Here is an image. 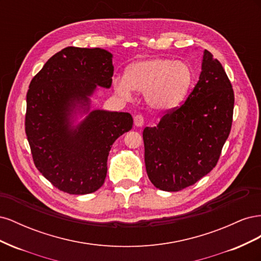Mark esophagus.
<instances>
[{
  "mask_svg": "<svg viewBox=\"0 0 261 261\" xmlns=\"http://www.w3.org/2000/svg\"><path fill=\"white\" fill-rule=\"evenodd\" d=\"M145 123L144 121V116L141 114H136L134 116V124H135L137 127H140V126H143Z\"/></svg>",
  "mask_w": 261,
  "mask_h": 261,
  "instance_id": "34e87169",
  "label": "esophagus"
}]
</instances>
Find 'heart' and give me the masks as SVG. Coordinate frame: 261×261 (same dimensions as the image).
<instances>
[{"instance_id":"heart-1","label":"heart","mask_w":261,"mask_h":261,"mask_svg":"<svg viewBox=\"0 0 261 261\" xmlns=\"http://www.w3.org/2000/svg\"><path fill=\"white\" fill-rule=\"evenodd\" d=\"M194 80V70L187 63L155 58L134 63L125 77L115 78L113 85L121 96L128 97L133 90L141 91L150 108L168 110L186 98Z\"/></svg>"}]
</instances>
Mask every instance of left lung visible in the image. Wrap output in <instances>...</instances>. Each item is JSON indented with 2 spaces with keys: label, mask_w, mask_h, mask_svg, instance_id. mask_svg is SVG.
I'll return each instance as SVG.
<instances>
[{
  "label": "left lung",
  "mask_w": 261,
  "mask_h": 261,
  "mask_svg": "<svg viewBox=\"0 0 261 261\" xmlns=\"http://www.w3.org/2000/svg\"><path fill=\"white\" fill-rule=\"evenodd\" d=\"M187 99L143 133L149 179L161 191L194 185L216 167L233 122L234 91L221 63L204 50Z\"/></svg>",
  "instance_id": "8db88e82"
}]
</instances>
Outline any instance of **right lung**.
Instances as JSON below:
<instances>
[{"instance_id":"obj_1","label":"right lung","mask_w":261,"mask_h":261,"mask_svg":"<svg viewBox=\"0 0 261 261\" xmlns=\"http://www.w3.org/2000/svg\"><path fill=\"white\" fill-rule=\"evenodd\" d=\"M112 54L67 46L48 60L30 82L25 132L39 172L60 191L96 192L105 183L114 141L133 127L129 113L96 110L72 128L69 115L88 106L97 85L110 88Z\"/></svg>"}]
</instances>
